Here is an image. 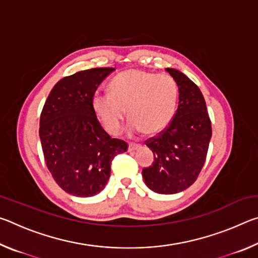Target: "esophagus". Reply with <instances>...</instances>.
<instances>
[{"mask_svg": "<svg viewBox=\"0 0 258 258\" xmlns=\"http://www.w3.org/2000/svg\"><path fill=\"white\" fill-rule=\"evenodd\" d=\"M140 147H141V145H139V143H133V142H131L130 145H128V151H134V150H137V149H139Z\"/></svg>", "mask_w": 258, "mask_h": 258, "instance_id": "34e87169", "label": "esophagus"}]
</instances>
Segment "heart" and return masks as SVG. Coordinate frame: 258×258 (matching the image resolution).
Here are the masks:
<instances>
[{
	"instance_id": "b5f03b06",
	"label": "heart",
	"mask_w": 258,
	"mask_h": 258,
	"mask_svg": "<svg viewBox=\"0 0 258 258\" xmlns=\"http://www.w3.org/2000/svg\"><path fill=\"white\" fill-rule=\"evenodd\" d=\"M109 93L97 92L92 108L100 124L111 135L119 133L126 109L128 131L158 134L171 124L177 106L178 87L167 74L127 71L117 75L109 85Z\"/></svg>"
}]
</instances>
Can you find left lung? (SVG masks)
I'll return each instance as SVG.
<instances>
[{
  "label": "left lung",
  "instance_id": "8db88e82",
  "mask_svg": "<svg viewBox=\"0 0 258 258\" xmlns=\"http://www.w3.org/2000/svg\"><path fill=\"white\" fill-rule=\"evenodd\" d=\"M166 71L176 82L180 101L171 124L145 142L155 160L142 169V176L152 191L173 195L197 180L206 161L212 123L199 87L176 69Z\"/></svg>",
  "mask_w": 258,
  "mask_h": 258
}]
</instances>
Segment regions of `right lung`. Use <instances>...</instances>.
<instances>
[{"mask_svg": "<svg viewBox=\"0 0 258 258\" xmlns=\"http://www.w3.org/2000/svg\"><path fill=\"white\" fill-rule=\"evenodd\" d=\"M115 68H92L63 77L42 109L40 139L46 167L56 184L76 197H92L104 189L111 161L127 151L111 139L92 108L98 86Z\"/></svg>", "mask_w": 258, "mask_h": 258, "instance_id": "add662e5", "label": "right lung"}]
</instances>
